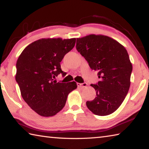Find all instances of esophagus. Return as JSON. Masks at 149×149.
Masks as SVG:
<instances>
[{
  "label": "esophagus",
  "instance_id": "esophagus-1",
  "mask_svg": "<svg viewBox=\"0 0 149 149\" xmlns=\"http://www.w3.org/2000/svg\"><path fill=\"white\" fill-rule=\"evenodd\" d=\"M77 86L79 87H80V88L86 87L87 86V83H84V84H79V83H77Z\"/></svg>",
  "mask_w": 149,
  "mask_h": 149
}]
</instances>
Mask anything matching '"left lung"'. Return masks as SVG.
Instances as JSON below:
<instances>
[{"label":"left lung","mask_w":149,"mask_h":149,"mask_svg":"<svg viewBox=\"0 0 149 149\" xmlns=\"http://www.w3.org/2000/svg\"><path fill=\"white\" fill-rule=\"evenodd\" d=\"M76 49L100 79L97 84H91L97 97L87 101V108L98 116L112 114L122 104L130 87L132 64L127 50L110 37L95 34L77 38Z\"/></svg>","instance_id":"left-lung-1"}]
</instances>
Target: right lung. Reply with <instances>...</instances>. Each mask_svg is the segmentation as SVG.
Masks as SVG:
<instances>
[{"mask_svg":"<svg viewBox=\"0 0 149 149\" xmlns=\"http://www.w3.org/2000/svg\"><path fill=\"white\" fill-rule=\"evenodd\" d=\"M75 41V38L37 40L25 48L17 60L16 80L22 97L41 116H53L59 112L69 93L77 87L75 81L65 84L54 80L60 74L65 75L60 62Z\"/></svg>","mask_w":149,"mask_h":149,"instance_id":"1","label":"right lung"}]
</instances>
